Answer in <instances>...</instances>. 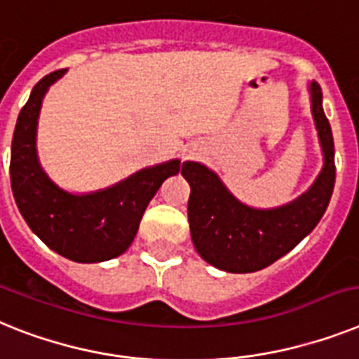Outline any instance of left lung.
<instances>
[{
	"instance_id": "8db88e82",
	"label": "left lung",
	"mask_w": 359,
	"mask_h": 359,
	"mask_svg": "<svg viewBox=\"0 0 359 359\" xmlns=\"http://www.w3.org/2000/svg\"><path fill=\"white\" fill-rule=\"evenodd\" d=\"M310 93L325 165L314 186L294 203L276 210H254L241 204L206 165L182 164L180 173L191 186L189 231L206 263L233 273L257 272L288 254L321 221L336 182L334 138L321 107V87L312 82Z\"/></svg>"
}]
</instances>
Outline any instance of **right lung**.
Listing matches in <instances>:
<instances>
[{
    "label": "right lung",
    "mask_w": 359,
    "mask_h": 359,
    "mask_svg": "<svg viewBox=\"0 0 359 359\" xmlns=\"http://www.w3.org/2000/svg\"><path fill=\"white\" fill-rule=\"evenodd\" d=\"M63 72L41 78L21 107L12 137V194L29 228L50 250L76 263H100L129 248L147 204L165 179L179 173L180 162L147 168L91 195H71L53 184L36 156V123L45 91Z\"/></svg>",
    "instance_id": "obj_1"
}]
</instances>
